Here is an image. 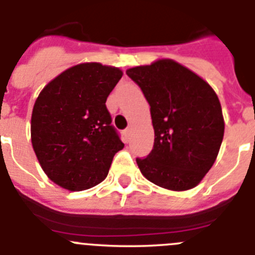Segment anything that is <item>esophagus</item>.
<instances>
[{
  "label": "esophagus",
  "mask_w": 255,
  "mask_h": 255,
  "mask_svg": "<svg viewBox=\"0 0 255 255\" xmlns=\"http://www.w3.org/2000/svg\"><path fill=\"white\" fill-rule=\"evenodd\" d=\"M130 134H131V128H126V129L124 130V135H125V137H126V139H128V140H129Z\"/></svg>",
  "instance_id": "obj_1"
}]
</instances>
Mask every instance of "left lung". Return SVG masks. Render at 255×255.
I'll return each instance as SVG.
<instances>
[{
	"instance_id": "obj_1",
	"label": "left lung",
	"mask_w": 255,
	"mask_h": 255,
	"mask_svg": "<svg viewBox=\"0 0 255 255\" xmlns=\"http://www.w3.org/2000/svg\"><path fill=\"white\" fill-rule=\"evenodd\" d=\"M150 106L154 145L136 158L148 181L172 191L197 186L216 160L224 137L221 105L211 86L174 60L126 71Z\"/></svg>"
}]
</instances>
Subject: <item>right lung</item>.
Masks as SVG:
<instances>
[{"instance_id": "obj_1", "label": "right lung", "mask_w": 255, "mask_h": 255, "mask_svg": "<svg viewBox=\"0 0 255 255\" xmlns=\"http://www.w3.org/2000/svg\"><path fill=\"white\" fill-rule=\"evenodd\" d=\"M123 77L115 67L83 63L43 88L31 115V143L46 176L69 191H83L106 178L124 148L106 100Z\"/></svg>"}]
</instances>
